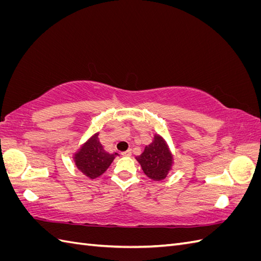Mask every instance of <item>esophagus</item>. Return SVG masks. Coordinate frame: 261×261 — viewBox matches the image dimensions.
I'll use <instances>...</instances> for the list:
<instances>
[{
  "label": "esophagus",
  "instance_id": "obj_1",
  "mask_svg": "<svg viewBox=\"0 0 261 261\" xmlns=\"http://www.w3.org/2000/svg\"><path fill=\"white\" fill-rule=\"evenodd\" d=\"M122 155H124V156H130L132 155V149H128L127 151L122 152Z\"/></svg>",
  "mask_w": 261,
  "mask_h": 261
}]
</instances>
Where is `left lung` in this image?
<instances>
[{"mask_svg": "<svg viewBox=\"0 0 261 261\" xmlns=\"http://www.w3.org/2000/svg\"><path fill=\"white\" fill-rule=\"evenodd\" d=\"M136 160L149 178L159 181L168 176L174 159L167 140L159 134H154L152 143L145 147L144 152L136 156Z\"/></svg>", "mask_w": 261, "mask_h": 261, "instance_id": "1", "label": "left lung"}]
</instances>
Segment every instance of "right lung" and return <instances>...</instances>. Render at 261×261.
<instances>
[{
	"label": "right lung",
	"instance_id": "right-lung-1",
	"mask_svg": "<svg viewBox=\"0 0 261 261\" xmlns=\"http://www.w3.org/2000/svg\"><path fill=\"white\" fill-rule=\"evenodd\" d=\"M116 155L117 152L110 153L105 150L99 140V133H94L74 153L73 160L84 175L93 179L103 174Z\"/></svg>",
	"mask_w": 261,
	"mask_h": 261
}]
</instances>
